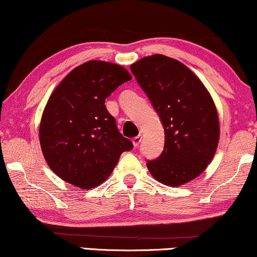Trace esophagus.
I'll return each instance as SVG.
<instances>
[{
    "label": "esophagus",
    "instance_id": "34e87169",
    "mask_svg": "<svg viewBox=\"0 0 257 257\" xmlns=\"http://www.w3.org/2000/svg\"><path fill=\"white\" fill-rule=\"evenodd\" d=\"M141 141H142V136H141V135L136 136V137H134V139H133V144H134V147H135V148L139 147L140 143H141Z\"/></svg>",
    "mask_w": 257,
    "mask_h": 257
}]
</instances>
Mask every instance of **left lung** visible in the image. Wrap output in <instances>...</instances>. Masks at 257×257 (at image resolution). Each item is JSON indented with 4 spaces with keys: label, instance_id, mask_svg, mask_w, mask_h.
<instances>
[{
    "label": "left lung",
    "instance_id": "obj_1",
    "mask_svg": "<svg viewBox=\"0 0 257 257\" xmlns=\"http://www.w3.org/2000/svg\"><path fill=\"white\" fill-rule=\"evenodd\" d=\"M130 70L165 133L162 155L147 163L152 177L172 187L197 178L211 163L219 141V120L211 95L190 69L172 57H143Z\"/></svg>",
    "mask_w": 257,
    "mask_h": 257
}]
</instances>
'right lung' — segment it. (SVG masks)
Returning <instances> with one entry per match:
<instances>
[{
	"mask_svg": "<svg viewBox=\"0 0 257 257\" xmlns=\"http://www.w3.org/2000/svg\"><path fill=\"white\" fill-rule=\"evenodd\" d=\"M130 79L118 64L89 61L57 85L39 128L41 150L57 177L92 189L109 177L122 152L132 150L105 106V99Z\"/></svg>",
	"mask_w": 257,
	"mask_h": 257,
	"instance_id": "add662e5",
	"label": "right lung"
}]
</instances>
